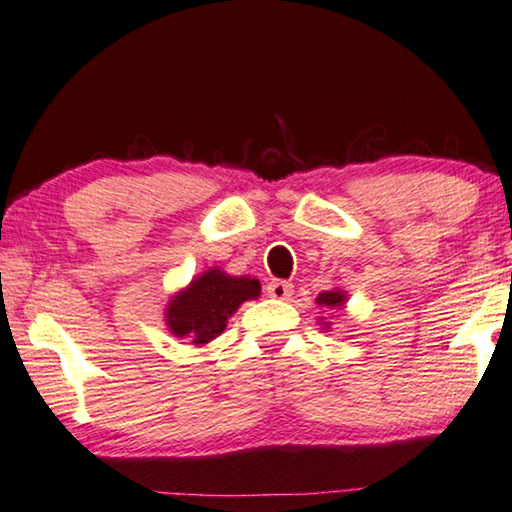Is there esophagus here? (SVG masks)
<instances>
[{"instance_id": "34e87169", "label": "esophagus", "mask_w": 512, "mask_h": 512, "mask_svg": "<svg viewBox=\"0 0 512 512\" xmlns=\"http://www.w3.org/2000/svg\"><path fill=\"white\" fill-rule=\"evenodd\" d=\"M266 294H269L275 300H289L291 296H294V287H291L289 282L275 280V282H271L269 287H266Z\"/></svg>"}]
</instances>
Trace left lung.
Here are the masks:
<instances>
[{
  "mask_svg": "<svg viewBox=\"0 0 512 512\" xmlns=\"http://www.w3.org/2000/svg\"><path fill=\"white\" fill-rule=\"evenodd\" d=\"M346 300V294L344 291L339 289H332V291H323V294L316 296V303H319L321 307H330V310H335V307H342ZM323 326H330V323H323Z\"/></svg>",
  "mask_w": 512,
  "mask_h": 512,
  "instance_id": "left-lung-1",
  "label": "left lung"
}]
</instances>
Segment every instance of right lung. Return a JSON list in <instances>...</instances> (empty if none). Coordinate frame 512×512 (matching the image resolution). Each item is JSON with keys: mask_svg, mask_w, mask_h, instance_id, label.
Returning a JSON list of instances; mask_svg holds the SVG:
<instances>
[{"mask_svg": "<svg viewBox=\"0 0 512 512\" xmlns=\"http://www.w3.org/2000/svg\"><path fill=\"white\" fill-rule=\"evenodd\" d=\"M259 289V280L232 278L214 266L170 298L166 326L175 337H189L191 344L202 346L221 335L227 319L239 310L241 303L257 298Z\"/></svg>", "mask_w": 512, "mask_h": 512, "instance_id": "1", "label": "right lung"}]
</instances>
